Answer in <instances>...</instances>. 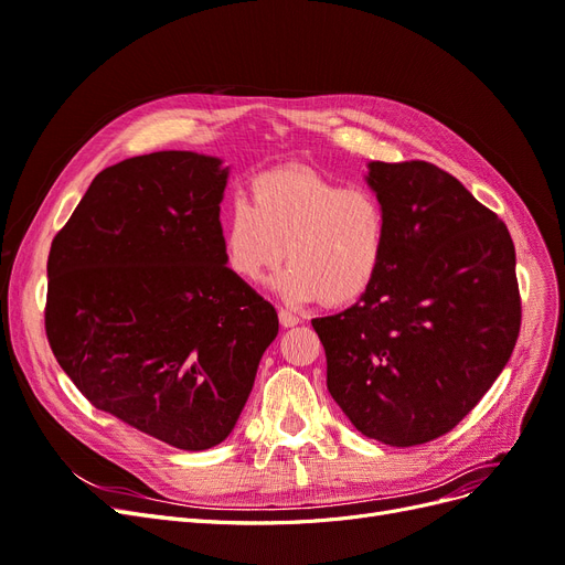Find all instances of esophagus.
Returning a JSON list of instances; mask_svg holds the SVG:
<instances>
[{
  "instance_id": "34e87169",
  "label": "esophagus",
  "mask_w": 565,
  "mask_h": 565,
  "mask_svg": "<svg viewBox=\"0 0 565 565\" xmlns=\"http://www.w3.org/2000/svg\"><path fill=\"white\" fill-rule=\"evenodd\" d=\"M278 318H280V324H282V328H295V324H299V322H301V318H299L297 313H292V311H285V309H280V311H278Z\"/></svg>"
}]
</instances>
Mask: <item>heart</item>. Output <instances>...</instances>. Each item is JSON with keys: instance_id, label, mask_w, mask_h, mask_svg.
<instances>
[{"instance_id": "1", "label": "heart", "mask_w": 565, "mask_h": 565, "mask_svg": "<svg viewBox=\"0 0 565 565\" xmlns=\"http://www.w3.org/2000/svg\"><path fill=\"white\" fill-rule=\"evenodd\" d=\"M391 241L384 200L311 169L285 167L252 181L221 224L224 259L243 282H259L287 256L273 289L289 301L344 306L377 282Z\"/></svg>"}]
</instances>
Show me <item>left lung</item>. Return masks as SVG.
I'll list each match as a JSON object with an SVG mask.
<instances>
[{"label": "left lung", "instance_id": "1", "mask_svg": "<svg viewBox=\"0 0 565 565\" xmlns=\"http://www.w3.org/2000/svg\"><path fill=\"white\" fill-rule=\"evenodd\" d=\"M367 167L391 221L384 268L351 309L311 322L351 424L409 448L455 429L504 370L521 330L516 252L504 221L436 164Z\"/></svg>", "mask_w": 565, "mask_h": 565}]
</instances>
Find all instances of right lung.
Here are the masks:
<instances>
[{
	"label": "right lung",
	"mask_w": 565,
	"mask_h": 565,
	"mask_svg": "<svg viewBox=\"0 0 565 565\" xmlns=\"http://www.w3.org/2000/svg\"><path fill=\"white\" fill-rule=\"evenodd\" d=\"M228 167L188 150L100 172L51 243L44 328L94 407L167 446L226 440L278 334L221 245Z\"/></svg>",
	"instance_id": "1"
}]
</instances>
